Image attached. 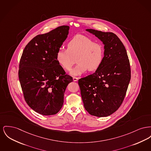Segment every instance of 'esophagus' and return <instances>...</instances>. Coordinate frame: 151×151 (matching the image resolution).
Returning a JSON list of instances; mask_svg holds the SVG:
<instances>
[{
  "instance_id": "obj_1",
  "label": "esophagus",
  "mask_w": 151,
  "mask_h": 151,
  "mask_svg": "<svg viewBox=\"0 0 151 151\" xmlns=\"http://www.w3.org/2000/svg\"><path fill=\"white\" fill-rule=\"evenodd\" d=\"M73 80L74 81H77L78 80V78H76V77H73Z\"/></svg>"
}]
</instances>
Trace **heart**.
<instances>
[{"mask_svg":"<svg viewBox=\"0 0 151 151\" xmlns=\"http://www.w3.org/2000/svg\"><path fill=\"white\" fill-rule=\"evenodd\" d=\"M67 50H59L56 53V60L63 68L71 71L76 63V67L71 71L73 76L79 75L88 70L95 71L102 64L104 57V48L100 43L91 38L78 35L74 36L67 45Z\"/></svg>","mask_w":151,"mask_h":151,"instance_id":"heart-1","label":"heart"}]
</instances>
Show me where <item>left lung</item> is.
<instances>
[{"mask_svg":"<svg viewBox=\"0 0 151 151\" xmlns=\"http://www.w3.org/2000/svg\"><path fill=\"white\" fill-rule=\"evenodd\" d=\"M87 31L104 45L102 64L95 73L78 80L84 106L91 115L106 117L123 103L131 80V67L124 45L115 34Z\"/></svg>","mask_w":151,"mask_h":151,"instance_id":"obj_1","label":"left lung"}]
</instances>
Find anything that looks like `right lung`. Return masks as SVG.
<instances>
[{
  "instance_id": "right-lung-1",
  "label": "right lung",
  "mask_w": 151,
  "mask_h": 151,
  "mask_svg": "<svg viewBox=\"0 0 151 151\" xmlns=\"http://www.w3.org/2000/svg\"><path fill=\"white\" fill-rule=\"evenodd\" d=\"M69 28L62 26L36 36L25 47L20 60L18 76L24 100L42 115H55L60 110L65 90L73 81L56 60Z\"/></svg>"
}]
</instances>
